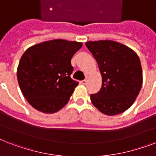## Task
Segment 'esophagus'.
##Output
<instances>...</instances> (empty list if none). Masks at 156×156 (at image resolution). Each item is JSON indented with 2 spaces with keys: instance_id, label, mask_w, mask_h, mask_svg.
Returning <instances> with one entry per match:
<instances>
[{
  "instance_id": "obj_1",
  "label": "esophagus",
  "mask_w": 156,
  "mask_h": 156,
  "mask_svg": "<svg viewBox=\"0 0 156 156\" xmlns=\"http://www.w3.org/2000/svg\"><path fill=\"white\" fill-rule=\"evenodd\" d=\"M81 83L83 84V85H85V84H87V79H84V80H83L82 82H81Z\"/></svg>"
}]
</instances>
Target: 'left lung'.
Masks as SVG:
<instances>
[{"label": "left lung", "mask_w": 156, "mask_h": 156, "mask_svg": "<svg viewBox=\"0 0 156 156\" xmlns=\"http://www.w3.org/2000/svg\"><path fill=\"white\" fill-rule=\"evenodd\" d=\"M97 61L102 87L90 95L93 105L108 116L126 111L133 104L143 84L139 57L126 45L112 40L85 44Z\"/></svg>", "instance_id": "1"}]
</instances>
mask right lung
<instances>
[{
	"label": "right lung",
	"mask_w": 156,
	"mask_h": 156,
	"mask_svg": "<svg viewBox=\"0 0 156 156\" xmlns=\"http://www.w3.org/2000/svg\"><path fill=\"white\" fill-rule=\"evenodd\" d=\"M82 46V43L59 39L31 46L23 53L17 78L24 97L34 108L54 113L69 102L78 85L70 78L71 59Z\"/></svg>",
	"instance_id": "right-lung-1"
}]
</instances>
